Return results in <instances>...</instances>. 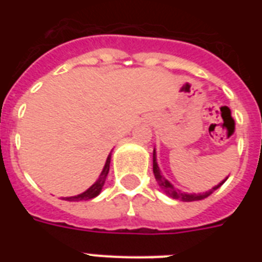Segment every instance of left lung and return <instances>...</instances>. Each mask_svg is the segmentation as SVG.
<instances>
[{"instance_id": "1", "label": "left lung", "mask_w": 262, "mask_h": 262, "mask_svg": "<svg viewBox=\"0 0 262 262\" xmlns=\"http://www.w3.org/2000/svg\"><path fill=\"white\" fill-rule=\"evenodd\" d=\"M154 175H155L156 182H158V185L160 186V189H162V190L168 195V197H171V199L174 200H179V201H185V203H190V201H199V200L207 199L208 195H211L216 189H219V187L222 186V185H223L228 178V177H226L222 182L217 183L216 186H213L208 191H204V193H185V191H181L179 189L174 187V185L162 175L159 164H158V159H156L155 149H154Z\"/></svg>"}]
</instances>
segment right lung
<instances>
[{
  "mask_svg": "<svg viewBox=\"0 0 262 262\" xmlns=\"http://www.w3.org/2000/svg\"><path fill=\"white\" fill-rule=\"evenodd\" d=\"M110 162H111V152L110 155L107 156L106 163H104V167H103L102 172L99 175V178L95 181V183L92 186H90L85 191L80 193L77 195H72V197H63V200L67 201H88V200L95 199L96 195L100 194L103 186H104V182H106L107 174H108V170H110Z\"/></svg>",
  "mask_w": 262,
  "mask_h": 262,
  "instance_id": "1",
  "label": "right lung"
}]
</instances>
